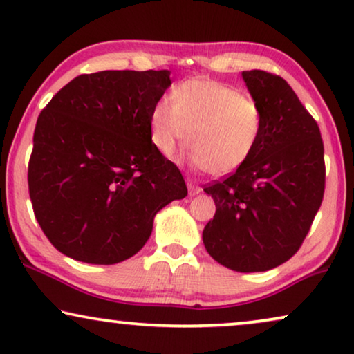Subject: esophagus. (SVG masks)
I'll use <instances>...</instances> for the list:
<instances>
[{"label": "esophagus", "mask_w": 354, "mask_h": 354, "mask_svg": "<svg viewBox=\"0 0 354 354\" xmlns=\"http://www.w3.org/2000/svg\"><path fill=\"white\" fill-rule=\"evenodd\" d=\"M188 192H190V195H198V193L201 192V188H200V185H198V183H195V182H188Z\"/></svg>", "instance_id": "esophagus-1"}]
</instances>
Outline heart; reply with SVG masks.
<instances>
[{"label":"heart","instance_id":"heart-1","mask_svg":"<svg viewBox=\"0 0 354 354\" xmlns=\"http://www.w3.org/2000/svg\"><path fill=\"white\" fill-rule=\"evenodd\" d=\"M263 130L258 100L235 86L209 79L182 82L172 101L161 98L149 114V137L171 158L188 137L190 161L211 176L235 172L248 161Z\"/></svg>","mask_w":354,"mask_h":354}]
</instances>
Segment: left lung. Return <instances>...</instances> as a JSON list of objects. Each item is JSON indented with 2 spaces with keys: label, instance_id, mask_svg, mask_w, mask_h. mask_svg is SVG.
<instances>
[{
  "label": "left lung",
  "instance_id": "1",
  "mask_svg": "<svg viewBox=\"0 0 354 354\" xmlns=\"http://www.w3.org/2000/svg\"><path fill=\"white\" fill-rule=\"evenodd\" d=\"M241 75L263 109V130L243 166L205 185L216 214L203 243L225 268L264 272L292 258L311 229L326 188L324 143L282 77L258 69Z\"/></svg>",
  "mask_w": 354,
  "mask_h": 354
}]
</instances>
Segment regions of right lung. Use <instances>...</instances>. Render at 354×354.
Returning <instances> with one entry per match:
<instances>
[{
    "label": "right lung",
    "mask_w": 354,
    "mask_h": 354,
    "mask_svg": "<svg viewBox=\"0 0 354 354\" xmlns=\"http://www.w3.org/2000/svg\"><path fill=\"white\" fill-rule=\"evenodd\" d=\"M169 75H79L38 115L28 193L43 234L62 254L88 264L132 258L156 212L187 196L178 167L149 137V114L171 86Z\"/></svg>",
    "instance_id": "add662e5"
}]
</instances>
